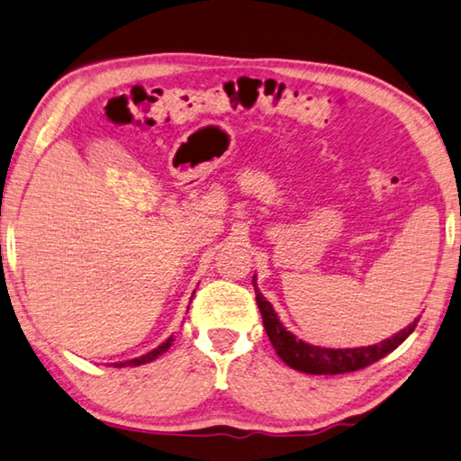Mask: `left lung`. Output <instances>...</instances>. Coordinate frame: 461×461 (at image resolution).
<instances>
[{
	"label": "left lung",
	"mask_w": 461,
	"mask_h": 461,
	"mask_svg": "<svg viewBox=\"0 0 461 461\" xmlns=\"http://www.w3.org/2000/svg\"><path fill=\"white\" fill-rule=\"evenodd\" d=\"M255 295H257V305H259L261 318L265 332H267L269 340L276 348L277 357L285 362L287 366H292L300 373L305 375H344V373H354V370H360L373 362L384 358L386 354H391L394 348L407 340L409 334L417 328L419 318L409 324L405 330H401L391 338H386L381 344L373 346H360V348H321V346H313L303 340H297V338L289 332V330L281 324L273 305L265 300L263 294L257 289L255 277Z\"/></svg>",
	"instance_id": "1"
}]
</instances>
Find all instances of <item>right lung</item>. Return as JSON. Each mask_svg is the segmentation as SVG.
I'll use <instances>...</instances> for the list:
<instances>
[{"instance_id": "add662e5", "label": "right lung", "mask_w": 461, "mask_h": 461, "mask_svg": "<svg viewBox=\"0 0 461 461\" xmlns=\"http://www.w3.org/2000/svg\"><path fill=\"white\" fill-rule=\"evenodd\" d=\"M190 308V305H188ZM172 342H174V336H169L166 342H161L158 348H153L151 352H148V354H143V357H140V358H133V360H125V362H117L115 366H140V365H145V362H151V360H156L159 354H164V352H167V348L169 346H172Z\"/></svg>"}]
</instances>
